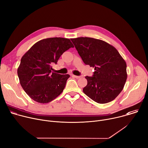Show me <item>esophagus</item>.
Listing matches in <instances>:
<instances>
[{
    "mask_svg": "<svg viewBox=\"0 0 148 148\" xmlns=\"http://www.w3.org/2000/svg\"><path fill=\"white\" fill-rule=\"evenodd\" d=\"M72 77H75V78H76V79H79V78H80V76H76V75H72Z\"/></svg>",
    "mask_w": 148,
    "mask_h": 148,
    "instance_id": "34e87169",
    "label": "esophagus"
}]
</instances>
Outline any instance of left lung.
Listing matches in <instances>:
<instances>
[{"instance_id": "1", "label": "left lung", "mask_w": 148, "mask_h": 148, "mask_svg": "<svg viewBox=\"0 0 148 148\" xmlns=\"http://www.w3.org/2000/svg\"><path fill=\"white\" fill-rule=\"evenodd\" d=\"M71 39L84 62L95 70L92 76L85 77L84 93L98 103L114 100L127 79L125 60L115 47L103 40L87 37Z\"/></svg>"}]
</instances>
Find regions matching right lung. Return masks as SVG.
Segmentation results:
<instances>
[{
  "label": "right lung",
  "mask_w": 148,
  "mask_h": 148,
  "mask_svg": "<svg viewBox=\"0 0 148 148\" xmlns=\"http://www.w3.org/2000/svg\"><path fill=\"white\" fill-rule=\"evenodd\" d=\"M74 46L69 39L51 38L38 41L22 56L18 68L20 84L34 101L47 103L64 89L70 75L52 72V64Z\"/></svg>",
  "instance_id": "obj_1"
}]
</instances>
